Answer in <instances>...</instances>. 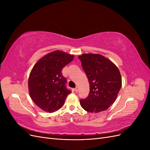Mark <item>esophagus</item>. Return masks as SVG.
Here are the masks:
<instances>
[{"label": "esophagus", "instance_id": "34e87169", "mask_svg": "<svg viewBox=\"0 0 150 150\" xmlns=\"http://www.w3.org/2000/svg\"><path fill=\"white\" fill-rule=\"evenodd\" d=\"M76 93H78L79 91V86H76V88L74 89Z\"/></svg>", "mask_w": 150, "mask_h": 150}]
</instances>
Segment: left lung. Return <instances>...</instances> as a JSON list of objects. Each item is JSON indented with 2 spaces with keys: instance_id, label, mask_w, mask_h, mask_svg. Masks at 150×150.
Segmentation results:
<instances>
[{
  "instance_id": "8db88e82",
  "label": "left lung",
  "mask_w": 150,
  "mask_h": 150,
  "mask_svg": "<svg viewBox=\"0 0 150 150\" xmlns=\"http://www.w3.org/2000/svg\"><path fill=\"white\" fill-rule=\"evenodd\" d=\"M78 57L89 83L88 96L80 100L81 107L92 113L106 110L116 101L121 87L119 69L99 54H83Z\"/></svg>"
}]
</instances>
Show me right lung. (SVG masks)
I'll use <instances>...</instances> for the list:
<instances>
[{"label": "right lung", "instance_id": "1", "mask_svg": "<svg viewBox=\"0 0 150 150\" xmlns=\"http://www.w3.org/2000/svg\"><path fill=\"white\" fill-rule=\"evenodd\" d=\"M74 55L56 50L45 55L32 69L28 88L32 100L44 111L53 112L63 106L71 91L65 86L62 68L74 59Z\"/></svg>", "mask_w": 150, "mask_h": 150}]
</instances>
